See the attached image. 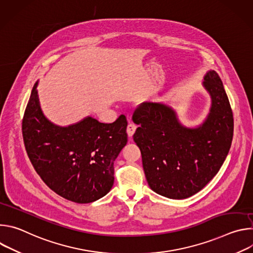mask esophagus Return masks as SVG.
<instances>
[{
  "label": "esophagus",
  "instance_id": "1",
  "mask_svg": "<svg viewBox=\"0 0 253 253\" xmlns=\"http://www.w3.org/2000/svg\"><path fill=\"white\" fill-rule=\"evenodd\" d=\"M136 128H137V126H136L134 123H129V124H128V126H127V134H128L129 137H132V136H133V134H134Z\"/></svg>",
  "mask_w": 253,
  "mask_h": 253
}]
</instances>
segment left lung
I'll return each mask as SVG.
<instances>
[{
	"mask_svg": "<svg viewBox=\"0 0 253 253\" xmlns=\"http://www.w3.org/2000/svg\"><path fill=\"white\" fill-rule=\"evenodd\" d=\"M203 86L212 105L198 128L182 126L171 108L160 103L143 102L133 113V122L140 125L133 139L147 182L162 196L184 199L194 195L217 174L229 152L233 114L222 81L209 71Z\"/></svg>",
	"mask_w": 253,
	"mask_h": 253,
	"instance_id": "left-lung-1",
	"label": "left lung"
}]
</instances>
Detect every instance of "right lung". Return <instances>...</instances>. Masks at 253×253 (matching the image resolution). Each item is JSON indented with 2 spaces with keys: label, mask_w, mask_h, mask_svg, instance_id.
I'll return each mask as SVG.
<instances>
[{
  "label": "right lung",
  "mask_w": 253,
  "mask_h": 253,
  "mask_svg": "<svg viewBox=\"0 0 253 253\" xmlns=\"http://www.w3.org/2000/svg\"><path fill=\"white\" fill-rule=\"evenodd\" d=\"M37 85L22 121L28 157L46 185L76 203L106 195L114 183V161L127 143L124 115L106 124L87 117L68 127L51 123L42 113Z\"/></svg>",
  "instance_id": "1"
}]
</instances>
